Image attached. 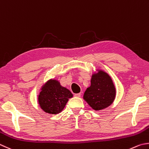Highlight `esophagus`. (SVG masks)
I'll return each mask as SVG.
<instances>
[{"label":"esophagus","instance_id":"obj_1","mask_svg":"<svg viewBox=\"0 0 149 149\" xmlns=\"http://www.w3.org/2000/svg\"><path fill=\"white\" fill-rule=\"evenodd\" d=\"M74 97H80L81 96V94L80 93H75L74 95Z\"/></svg>","mask_w":149,"mask_h":149}]
</instances>
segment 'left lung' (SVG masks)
Listing matches in <instances>:
<instances>
[{
    "label": "left lung",
    "mask_w": 149,
    "mask_h": 149,
    "mask_svg": "<svg viewBox=\"0 0 149 149\" xmlns=\"http://www.w3.org/2000/svg\"><path fill=\"white\" fill-rule=\"evenodd\" d=\"M116 95V88L111 77L99 70L92 75L91 86L86 89L83 98L95 110H101L111 104Z\"/></svg>",
    "instance_id": "8db88e82"
}]
</instances>
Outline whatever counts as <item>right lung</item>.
I'll return each mask as SVG.
<instances>
[{"instance_id":"add662e5","label":"right lung","mask_w":149,"mask_h":149,"mask_svg":"<svg viewBox=\"0 0 149 149\" xmlns=\"http://www.w3.org/2000/svg\"><path fill=\"white\" fill-rule=\"evenodd\" d=\"M72 94L68 89L60 85L56 80H50L41 88L38 97L41 108L46 113L57 114L65 108Z\"/></svg>"}]
</instances>
